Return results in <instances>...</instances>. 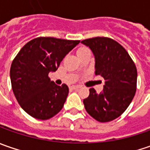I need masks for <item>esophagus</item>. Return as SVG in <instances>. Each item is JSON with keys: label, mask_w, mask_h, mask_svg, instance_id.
<instances>
[{"label": "esophagus", "mask_w": 150, "mask_h": 150, "mask_svg": "<svg viewBox=\"0 0 150 150\" xmlns=\"http://www.w3.org/2000/svg\"><path fill=\"white\" fill-rule=\"evenodd\" d=\"M80 88L79 86H72V87H71V89H72V90H78V88Z\"/></svg>", "instance_id": "1"}]
</instances>
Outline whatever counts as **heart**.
<instances>
[{
    "instance_id": "obj_1",
    "label": "heart",
    "mask_w": 150,
    "mask_h": 150,
    "mask_svg": "<svg viewBox=\"0 0 150 150\" xmlns=\"http://www.w3.org/2000/svg\"><path fill=\"white\" fill-rule=\"evenodd\" d=\"M87 50H88L87 47H80V48H78V51H77V54H79V53H81V52H83L84 51H87Z\"/></svg>"
}]
</instances>
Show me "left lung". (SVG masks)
Segmentation results:
<instances>
[{
  "mask_svg": "<svg viewBox=\"0 0 150 150\" xmlns=\"http://www.w3.org/2000/svg\"><path fill=\"white\" fill-rule=\"evenodd\" d=\"M95 58V74L104 78L103 91L90 88L83 100L86 111L98 122H109L127 109L136 92L137 69L124 47L108 38H93L81 42Z\"/></svg>",
  "mask_w": 150,
  "mask_h": 150,
  "instance_id": "left-lung-1",
  "label": "left lung"
}]
</instances>
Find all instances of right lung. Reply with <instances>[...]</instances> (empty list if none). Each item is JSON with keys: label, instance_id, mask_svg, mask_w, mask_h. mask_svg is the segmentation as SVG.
Here are the masks:
<instances>
[{"label": "right lung", "instance_id": "1", "mask_svg": "<svg viewBox=\"0 0 150 150\" xmlns=\"http://www.w3.org/2000/svg\"><path fill=\"white\" fill-rule=\"evenodd\" d=\"M80 41L38 38L20 50L11 63L10 78L21 108L32 117L46 120L60 112L68 95L66 84L58 86L48 78Z\"/></svg>", "mask_w": 150, "mask_h": 150}]
</instances>
